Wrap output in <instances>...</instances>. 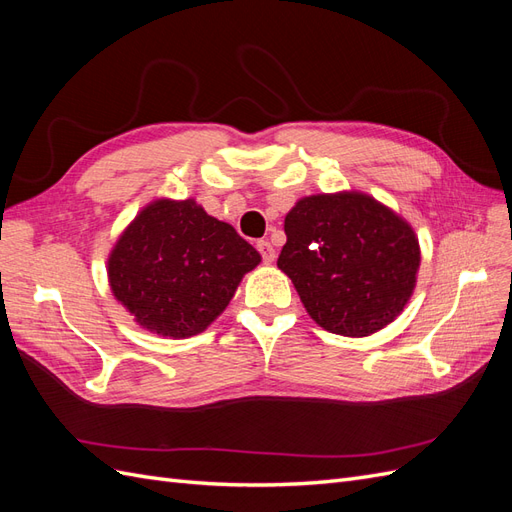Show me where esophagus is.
Instances as JSON below:
<instances>
[{
    "mask_svg": "<svg viewBox=\"0 0 512 512\" xmlns=\"http://www.w3.org/2000/svg\"><path fill=\"white\" fill-rule=\"evenodd\" d=\"M256 247H258V252H260L262 260H265L267 265H271V262L275 260V250H273V245H271L269 241H258V243H256Z\"/></svg>",
    "mask_w": 512,
    "mask_h": 512,
    "instance_id": "1",
    "label": "esophagus"
}]
</instances>
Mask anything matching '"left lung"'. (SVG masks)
<instances>
[{
	"instance_id": "1",
	"label": "left lung",
	"mask_w": 512,
	"mask_h": 512,
	"mask_svg": "<svg viewBox=\"0 0 512 512\" xmlns=\"http://www.w3.org/2000/svg\"><path fill=\"white\" fill-rule=\"evenodd\" d=\"M284 230L277 267L322 329L367 337L404 312L421 247L414 228L374 196H305L288 211Z\"/></svg>"
}]
</instances>
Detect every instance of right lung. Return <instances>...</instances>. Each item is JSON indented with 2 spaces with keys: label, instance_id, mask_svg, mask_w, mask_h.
Returning <instances> with one entry per match:
<instances>
[{
  "label": "right lung",
  "instance_id": "add662e5",
  "mask_svg": "<svg viewBox=\"0 0 512 512\" xmlns=\"http://www.w3.org/2000/svg\"><path fill=\"white\" fill-rule=\"evenodd\" d=\"M260 254L194 198H158L138 211L108 254L113 297L143 329L185 339L203 333L235 297Z\"/></svg>",
  "mask_w": 512,
  "mask_h": 512
}]
</instances>
